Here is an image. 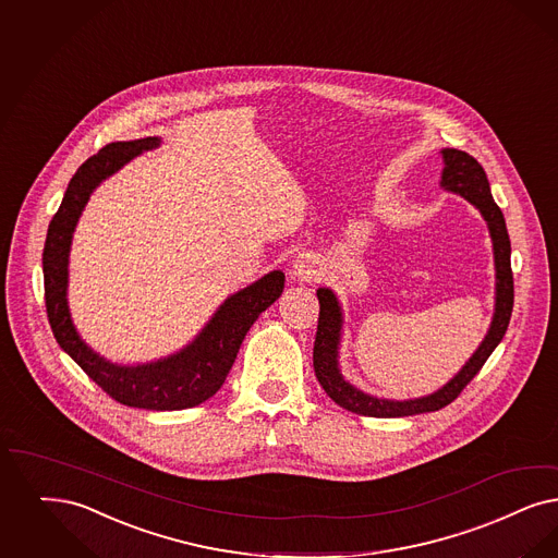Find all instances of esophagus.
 <instances>
[{"mask_svg": "<svg viewBox=\"0 0 558 558\" xmlns=\"http://www.w3.org/2000/svg\"><path fill=\"white\" fill-rule=\"evenodd\" d=\"M290 276L296 278V280H301V282L315 278V276H317V264H315V259H313L312 255H299V257L294 259V264H292Z\"/></svg>", "mask_w": 558, "mask_h": 558, "instance_id": "34e87169", "label": "esophagus"}]
</instances>
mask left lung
Here are the masks:
<instances>
[{"label":"left lung","instance_id":"left-lung-1","mask_svg":"<svg viewBox=\"0 0 558 558\" xmlns=\"http://www.w3.org/2000/svg\"><path fill=\"white\" fill-rule=\"evenodd\" d=\"M445 157V172H442V186L452 193L463 195L469 203H473L484 220L490 228L492 243H494V264H496V312L492 319L490 332L480 344V349L469 359L465 367L446 384L442 390L415 399V401H384L374 399L369 395L359 392L349 381H344L338 372V340H340V307L336 301L335 292L328 289L317 290L319 299V317H317V332L313 342V369L319 379L326 395L347 411L367 417H404L438 411L446 404L454 401L477 372L484 367L492 351L498 347L502 336L509 328L511 313H513V269H511V241L507 232L505 216L500 207L492 199L490 184L486 179L484 168L475 157L469 156L459 149H442Z\"/></svg>","mask_w":558,"mask_h":558}]
</instances>
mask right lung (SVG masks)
<instances>
[{
    "label": "right lung",
    "mask_w": 558,
    "mask_h": 558,
    "mask_svg": "<svg viewBox=\"0 0 558 558\" xmlns=\"http://www.w3.org/2000/svg\"><path fill=\"white\" fill-rule=\"evenodd\" d=\"M157 145L156 136L110 143L76 170L60 209L47 228L45 310L58 344L113 401L149 411H179L197 407L220 390L248 328L284 289V274L269 271L255 284L226 299L203 332L172 357L136 367H120L90 351L76 335L68 313V251L72 232L93 189L134 156Z\"/></svg>",
    "instance_id": "obj_1"
}]
</instances>
